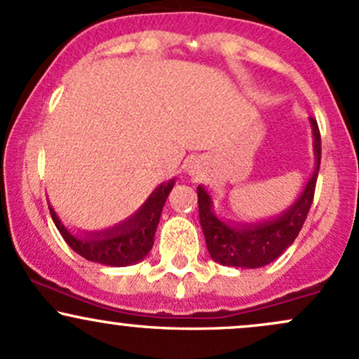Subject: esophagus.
Masks as SVG:
<instances>
[{
    "mask_svg": "<svg viewBox=\"0 0 359 359\" xmlns=\"http://www.w3.org/2000/svg\"><path fill=\"white\" fill-rule=\"evenodd\" d=\"M187 170H189V173H198V172H199V161L196 160V158L189 160Z\"/></svg>",
    "mask_w": 359,
    "mask_h": 359,
    "instance_id": "34e87169",
    "label": "esophagus"
}]
</instances>
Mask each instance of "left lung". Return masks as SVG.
<instances>
[{
  "instance_id": "1",
  "label": "left lung",
  "mask_w": 359,
  "mask_h": 359,
  "mask_svg": "<svg viewBox=\"0 0 359 359\" xmlns=\"http://www.w3.org/2000/svg\"><path fill=\"white\" fill-rule=\"evenodd\" d=\"M309 121L313 137V173L300 196L281 215L254 223L228 222L215 212L208 189L204 186L198 187L199 222L212 261L228 267L257 269L276 261L298 237L312 206L320 167V133L317 121L312 117Z\"/></svg>"
}]
</instances>
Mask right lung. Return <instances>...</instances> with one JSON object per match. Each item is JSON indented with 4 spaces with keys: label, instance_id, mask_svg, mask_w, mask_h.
<instances>
[{
    "label": "right lung",
    "instance_id": "obj_1",
    "mask_svg": "<svg viewBox=\"0 0 359 359\" xmlns=\"http://www.w3.org/2000/svg\"><path fill=\"white\" fill-rule=\"evenodd\" d=\"M175 186V179L160 184L143 206L124 222L97 231H71L49 203V211L59 233L66 243L86 261L104 266L124 267L143 261L155 242V231L160 223L161 210L168 194Z\"/></svg>",
    "mask_w": 359,
    "mask_h": 359
}]
</instances>
